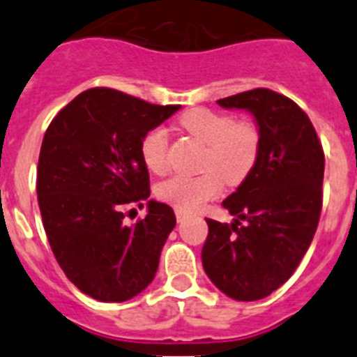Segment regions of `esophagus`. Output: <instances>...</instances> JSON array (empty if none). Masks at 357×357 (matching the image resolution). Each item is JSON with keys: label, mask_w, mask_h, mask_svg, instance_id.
Wrapping results in <instances>:
<instances>
[{"label": "esophagus", "mask_w": 357, "mask_h": 357, "mask_svg": "<svg viewBox=\"0 0 357 357\" xmlns=\"http://www.w3.org/2000/svg\"><path fill=\"white\" fill-rule=\"evenodd\" d=\"M175 216H176V222H184L185 218H188V213H185V211L176 209V211H175Z\"/></svg>", "instance_id": "esophagus-1"}]
</instances>
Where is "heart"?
<instances>
[{"label":"heart","instance_id":"heart-1","mask_svg":"<svg viewBox=\"0 0 357 357\" xmlns=\"http://www.w3.org/2000/svg\"><path fill=\"white\" fill-rule=\"evenodd\" d=\"M181 127L206 144L197 176L176 175L160 182L155 193L181 211H197L211 198L218 197L222 185H239L254 169L259 157L261 135L255 125L236 121L230 114L197 107L181 116ZM168 132L153 127L141 139V159L150 172L162 175L168 169Z\"/></svg>","mask_w":357,"mask_h":357}]
</instances>
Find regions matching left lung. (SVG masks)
Returning <instances> with one entry per match:
<instances>
[{
  "instance_id": "8db88e82",
  "label": "left lung",
  "mask_w": 357,
  "mask_h": 357,
  "mask_svg": "<svg viewBox=\"0 0 357 357\" xmlns=\"http://www.w3.org/2000/svg\"><path fill=\"white\" fill-rule=\"evenodd\" d=\"M218 103L254 114L261 148L250 175L223 200L234 223L207 218L202 263L227 296L259 301L293 275L313 241L326 157L311 119L284 94L259 87Z\"/></svg>"
}]
</instances>
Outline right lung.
I'll use <instances>...</instances> for the list:
<instances>
[{
	"instance_id": "right-lung-1",
	"label": "right lung",
	"mask_w": 357,
	"mask_h": 357,
	"mask_svg": "<svg viewBox=\"0 0 357 357\" xmlns=\"http://www.w3.org/2000/svg\"><path fill=\"white\" fill-rule=\"evenodd\" d=\"M178 109L94 87L69 102L44 134L37 164L44 230L66 277L96 301L125 302L155 277L175 213L150 200L134 225L123 220L127 207H143L150 197L139 151L144 132Z\"/></svg>"
}]
</instances>
